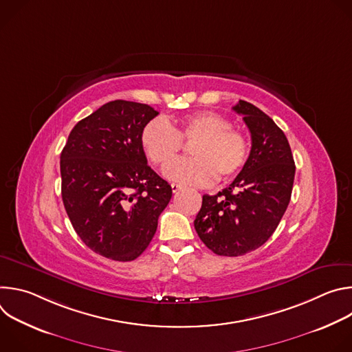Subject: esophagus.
<instances>
[{
  "mask_svg": "<svg viewBox=\"0 0 352 352\" xmlns=\"http://www.w3.org/2000/svg\"><path fill=\"white\" fill-rule=\"evenodd\" d=\"M171 188H173V192H174V193H177V192H179V190L182 189V186H181L179 184H175V182L171 184Z\"/></svg>",
  "mask_w": 352,
  "mask_h": 352,
  "instance_id": "esophagus-1",
  "label": "esophagus"
}]
</instances>
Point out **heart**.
<instances>
[{
    "instance_id": "obj_1",
    "label": "heart",
    "mask_w": 352,
    "mask_h": 352,
    "mask_svg": "<svg viewBox=\"0 0 352 352\" xmlns=\"http://www.w3.org/2000/svg\"><path fill=\"white\" fill-rule=\"evenodd\" d=\"M182 141L195 142L191 149L194 159L173 164ZM140 144L153 164L166 167L173 164L164 170L168 179L192 186H208L217 177L220 181L231 179L249 157L248 138L214 111L188 114L175 128L164 118H155L143 126Z\"/></svg>"
}]
</instances>
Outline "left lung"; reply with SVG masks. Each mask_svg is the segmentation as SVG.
Here are the masks:
<instances>
[{"instance_id": "obj_1", "label": "left lung", "mask_w": 352, "mask_h": 352, "mask_svg": "<svg viewBox=\"0 0 352 352\" xmlns=\"http://www.w3.org/2000/svg\"><path fill=\"white\" fill-rule=\"evenodd\" d=\"M252 148L236 178L217 195H204L193 224L216 255L242 256L276 231L291 199L295 163L284 132L262 110L239 100Z\"/></svg>"}]
</instances>
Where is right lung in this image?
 Returning <instances> with one entry per match:
<instances>
[{
    "mask_svg": "<svg viewBox=\"0 0 352 352\" xmlns=\"http://www.w3.org/2000/svg\"><path fill=\"white\" fill-rule=\"evenodd\" d=\"M159 113L114 100L79 121L61 152V193L74 230L93 252L129 262L143 254L173 196L147 166L143 126Z\"/></svg>",
    "mask_w": 352,
    "mask_h": 352,
    "instance_id": "obj_1",
    "label": "right lung"
}]
</instances>
